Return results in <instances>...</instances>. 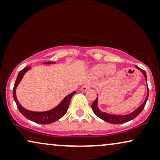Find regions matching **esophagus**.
I'll list each match as a JSON object with an SVG mask.
<instances>
[{"label": "esophagus", "instance_id": "34e87169", "mask_svg": "<svg viewBox=\"0 0 160 160\" xmlns=\"http://www.w3.org/2000/svg\"><path fill=\"white\" fill-rule=\"evenodd\" d=\"M90 88V85H89V84H84L83 86L81 88V90H82V92H86L87 90H88Z\"/></svg>", "mask_w": 160, "mask_h": 160}]
</instances>
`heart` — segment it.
Here are the masks:
<instances>
[{
  "label": "heart",
  "mask_w": 160,
  "mask_h": 160,
  "mask_svg": "<svg viewBox=\"0 0 160 160\" xmlns=\"http://www.w3.org/2000/svg\"><path fill=\"white\" fill-rule=\"evenodd\" d=\"M116 71V68L113 65L98 64H96L92 69V72L96 76L100 77L104 74H113Z\"/></svg>",
  "instance_id": "obj_1"
}]
</instances>
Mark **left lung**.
I'll return each instance as SVG.
<instances>
[{
	"label": "left lung",
	"mask_w": 160,
	"mask_h": 160,
	"mask_svg": "<svg viewBox=\"0 0 160 160\" xmlns=\"http://www.w3.org/2000/svg\"><path fill=\"white\" fill-rule=\"evenodd\" d=\"M136 68H137L138 70H139L142 72L144 76H145V81H146V82H147V76H146V72H145V71L143 70L142 69H140L139 67H137V66H136ZM147 86H148V84H147ZM147 89H148L147 96H146V98H145V101H144L143 103L142 104L137 110H135L134 111H133L131 113L127 114V115H113V114H109L107 113H104V112H102L98 108V96H97V97H96V99L93 102H92V111L94 112V113H95L96 115L98 116V117H99L100 119L104 120V121L108 122V123L114 124V125L125 123V122H129V121H131V120L134 119V118L137 117V116L139 115V114L142 111L144 108H145V104H146L148 98V94H149L148 87H147Z\"/></svg>",
	"instance_id": "obj_1"
}]
</instances>
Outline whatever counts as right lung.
I'll return each instance as SVG.
<instances>
[{"instance_id": "right-lung-1", "label": "right lung", "mask_w": 160, "mask_h": 160, "mask_svg": "<svg viewBox=\"0 0 160 160\" xmlns=\"http://www.w3.org/2000/svg\"><path fill=\"white\" fill-rule=\"evenodd\" d=\"M44 64H55V62H44ZM29 69H31L30 67H27L22 70H21L18 72V75L16 81L15 82V85L13 88V97L15 99V103L18 108L19 111L21 112V114L23 116H25L27 119H28L31 121L36 122L38 124H43V125H47V124H50L52 122H55L57 120L63 117L65 115V113L68 111V109L69 108V104H70V102L71 98L74 94L76 93V91L71 92L65 97L62 102L59 103L58 105H57L56 108H52V110H47V111L44 112H34V111H29V110L25 109L21 105L16 98V94H15V90H16L18 85L20 83L21 79L23 78V75L26 73L27 71H28Z\"/></svg>"}]
</instances>
